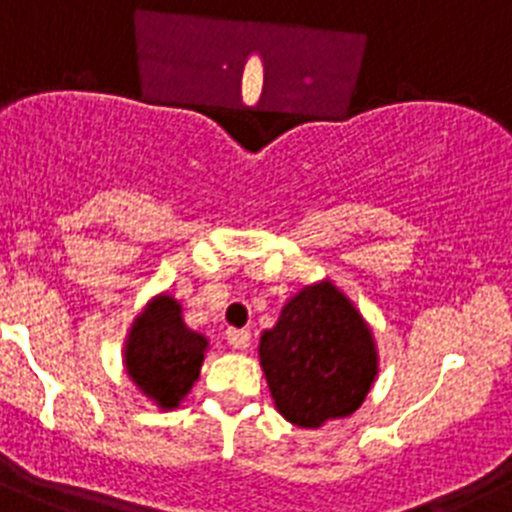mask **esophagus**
<instances>
[{"label":"esophagus","mask_w":512,"mask_h":512,"mask_svg":"<svg viewBox=\"0 0 512 512\" xmlns=\"http://www.w3.org/2000/svg\"><path fill=\"white\" fill-rule=\"evenodd\" d=\"M225 341L233 348H238V351H243V348H248V343H251V333L243 328H228L225 330Z\"/></svg>","instance_id":"1"}]
</instances>
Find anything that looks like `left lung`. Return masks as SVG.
<instances>
[{
    "instance_id": "1",
    "label": "left lung",
    "mask_w": 512,
    "mask_h": 512,
    "mask_svg": "<svg viewBox=\"0 0 512 512\" xmlns=\"http://www.w3.org/2000/svg\"><path fill=\"white\" fill-rule=\"evenodd\" d=\"M261 369L274 405L300 428H320L361 408L377 377L374 336L333 282L302 287L261 333Z\"/></svg>"
}]
</instances>
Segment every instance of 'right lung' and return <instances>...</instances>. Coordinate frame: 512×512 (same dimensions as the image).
Here are the masks:
<instances>
[{
    "label": "right lung",
    "instance_id": "obj_1",
    "mask_svg": "<svg viewBox=\"0 0 512 512\" xmlns=\"http://www.w3.org/2000/svg\"><path fill=\"white\" fill-rule=\"evenodd\" d=\"M207 338L187 328L182 305L169 295L153 297L135 318L125 341V369L158 408H179L200 379Z\"/></svg>",
    "mask_w": 512,
    "mask_h": 512
}]
</instances>
